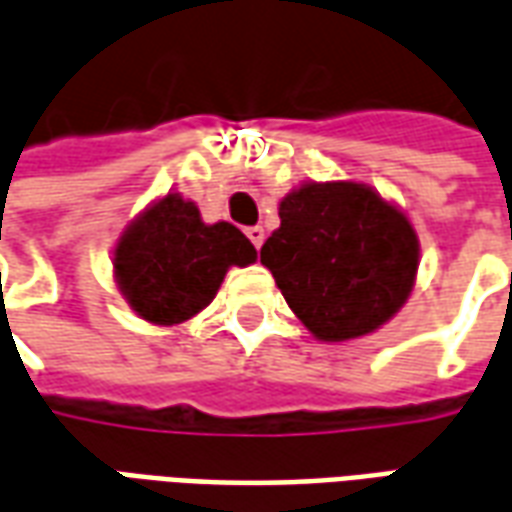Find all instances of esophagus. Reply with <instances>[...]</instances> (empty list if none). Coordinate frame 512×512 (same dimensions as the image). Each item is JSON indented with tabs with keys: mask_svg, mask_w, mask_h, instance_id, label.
<instances>
[{
	"mask_svg": "<svg viewBox=\"0 0 512 512\" xmlns=\"http://www.w3.org/2000/svg\"><path fill=\"white\" fill-rule=\"evenodd\" d=\"M245 234H248L250 242L256 245V250L262 248V242H264V228L262 226H250L248 231H245Z\"/></svg>",
	"mask_w": 512,
	"mask_h": 512,
	"instance_id": "1",
	"label": "esophagus"
}]
</instances>
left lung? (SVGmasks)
Here are the masks:
<instances>
[{
	"label": "left lung",
	"instance_id": "8db88e82",
	"mask_svg": "<svg viewBox=\"0 0 512 512\" xmlns=\"http://www.w3.org/2000/svg\"><path fill=\"white\" fill-rule=\"evenodd\" d=\"M262 245L295 317L320 342L375 333L400 311L419 273V237L400 206L364 181H303L278 204Z\"/></svg>",
	"mask_w": 512,
	"mask_h": 512
}]
</instances>
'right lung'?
Returning <instances> with one entry per match:
<instances>
[{
	"label": "right lung",
	"mask_w": 512,
	"mask_h": 512,
	"mask_svg": "<svg viewBox=\"0 0 512 512\" xmlns=\"http://www.w3.org/2000/svg\"><path fill=\"white\" fill-rule=\"evenodd\" d=\"M253 262L256 248L237 226L204 223L181 192L151 201L112 248V275L123 300L140 320L165 328L201 314L228 270Z\"/></svg>",
	"instance_id": "obj_1"
}]
</instances>
